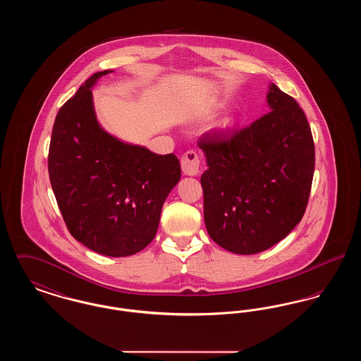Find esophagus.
Here are the masks:
<instances>
[{"instance_id": "obj_1", "label": "esophagus", "mask_w": 361, "mask_h": 361, "mask_svg": "<svg viewBox=\"0 0 361 361\" xmlns=\"http://www.w3.org/2000/svg\"><path fill=\"white\" fill-rule=\"evenodd\" d=\"M200 159L193 150H189L181 157V169L185 176H196L199 173Z\"/></svg>"}]
</instances>
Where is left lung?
Returning <instances> with one entry per match:
<instances>
[{
  "mask_svg": "<svg viewBox=\"0 0 361 361\" xmlns=\"http://www.w3.org/2000/svg\"><path fill=\"white\" fill-rule=\"evenodd\" d=\"M268 114L249 127L206 134L208 169L200 183L211 240L235 255H256L284 240L303 218L314 176L309 121L275 84Z\"/></svg>",
  "mask_w": 361,
  "mask_h": 361,
  "instance_id": "8db88e82",
  "label": "left lung"
}]
</instances>
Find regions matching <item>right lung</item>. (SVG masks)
Masks as SVG:
<instances>
[{
    "label": "right lung",
    "instance_id": "right-lung-1",
    "mask_svg": "<svg viewBox=\"0 0 361 361\" xmlns=\"http://www.w3.org/2000/svg\"><path fill=\"white\" fill-rule=\"evenodd\" d=\"M89 77L62 105L52 127L49 174L70 234L108 257L133 256L154 240L161 209L181 177L174 154L159 155L108 134Z\"/></svg>",
    "mask_w": 361,
    "mask_h": 361
}]
</instances>
